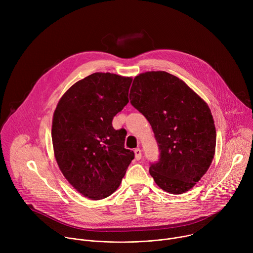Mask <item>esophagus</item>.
Returning <instances> with one entry per match:
<instances>
[{"label":"esophagus","instance_id":"34e87169","mask_svg":"<svg viewBox=\"0 0 253 253\" xmlns=\"http://www.w3.org/2000/svg\"><path fill=\"white\" fill-rule=\"evenodd\" d=\"M134 152H135V158H136V160H140L141 157H142V152H141L140 148H136V149L134 150Z\"/></svg>","mask_w":253,"mask_h":253}]
</instances>
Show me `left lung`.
Here are the masks:
<instances>
[{
	"label": "left lung",
	"instance_id": "obj_1",
	"mask_svg": "<svg viewBox=\"0 0 253 253\" xmlns=\"http://www.w3.org/2000/svg\"><path fill=\"white\" fill-rule=\"evenodd\" d=\"M130 100L150 123L158 144L159 160L149 168L155 183L172 194L190 190L215 153L216 130L206 102L164 71L136 76Z\"/></svg>",
	"mask_w": 253,
	"mask_h": 253
}]
</instances>
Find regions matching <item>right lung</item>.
I'll list each match as a JSON object with an SVG mask.
<instances>
[{
  "label": "right lung",
  "instance_id": "1",
  "mask_svg": "<svg viewBox=\"0 0 253 253\" xmlns=\"http://www.w3.org/2000/svg\"><path fill=\"white\" fill-rule=\"evenodd\" d=\"M131 77L94 73L71 86L53 115L52 141L58 166L68 182L92 200L119 187L134 152L124 147L126 130L114 116L129 102Z\"/></svg>",
  "mask_w": 253,
  "mask_h": 253
}]
</instances>
